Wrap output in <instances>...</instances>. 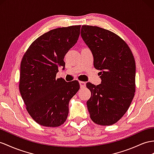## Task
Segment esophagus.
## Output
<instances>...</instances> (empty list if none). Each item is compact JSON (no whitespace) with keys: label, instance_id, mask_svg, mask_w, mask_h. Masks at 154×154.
Wrapping results in <instances>:
<instances>
[{"label":"esophagus","instance_id":"34e87169","mask_svg":"<svg viewBox=\"0 0 154 154\" xmlns=\"http://www.w3.org/2000/svg\"><path fill=\"white\" fill-rule=\"evenodd\" d=\"M79 85H80L81 88H83L86 86V82L83 81H79Z\"/></svg>","mask_w":154,"mask_h":154}]
</instances>
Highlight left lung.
<instances>
[{
	"mask_svg": "<svg viewBox=\"0 0 154 154\" xmlns=\"http://www.w3.org/2000/svg\"><path fill=\"white\" fill-rule=\"evenodd\" d=\"M81 37L91 50L101 83H86L91 97L86 102L91 120L111 125L127 112L135 92V61L126 42L109 30L82 25Z\"/></svg>",
	"mask_w": 154,
	"mask_h": 154,
	"instance_id": "1",
	"label": "left lung"
}]
</instances>
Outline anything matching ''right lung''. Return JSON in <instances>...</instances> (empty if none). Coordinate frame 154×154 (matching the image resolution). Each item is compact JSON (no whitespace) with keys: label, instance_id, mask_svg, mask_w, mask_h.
Segmentation results:
<instances>
[{"label":"right lung","instance_id":"obj_1","mask_svg":"<svg viewBox=\"0 0 154 154\" xmlns=\"http://www.w3.org/2000/svg\"><path fill=\"white\" fill-rule=\"evenodd\" d=\"M81 25L51 30L31 43L21 62L19 88L26 111L38 124L58 127L66 122L69 102L80 88L77 81L56 79L64 58L75 44Z\"/></svg>","mask_w":154,"mask_h":154}]
</instances>
